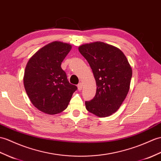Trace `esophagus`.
<instances>
[{"mask_svg": "<svg viewBox=\"0 0 161 161\" xmlns=\"http://www.w3.org/2000/svg\"><path fill=\"white\" fill-rule=\"evenodd\" d=\"M77 88H78V90H79V91H81L82 88H83V84H82V83H79V84H78Z\"/></svg>", "mask_w": 161, "mask_h": 161, "instance_id": "esophagus-1", "label": "esophagus"}]
</instances>
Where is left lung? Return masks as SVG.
I'll return each mask as SVG.
<instances>
[{
  "instance_id": "obj_1",
  "label": "left lung",
  "mask_w": 161,
  "mask_h": 161,
  "mask_svg": "<svg viewBox=\"0 0 161 161\" xmlns=\"http://www.w3.org/2000/svg\"><path fill=\"white\" fill-rule=\"evenodd\" d=\"M88 61L97 84L95 97L86 102V110L99 117L117 112L129 92L131 66L123 52L102 42L85 44L78 48Z\"/></svg>"
}]
</instances>
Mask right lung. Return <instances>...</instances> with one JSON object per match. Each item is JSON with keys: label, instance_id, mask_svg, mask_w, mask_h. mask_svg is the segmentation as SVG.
Wrapping results in <instances>:
<instances>
[{"label": "right lung", "instance_id": "obj_1", "mask_svg": "<svg viewBox=\"0 0 161 161\" xmlns=\"http://www.w3.org/2000/svg\"><path fill=\"white\" fill-rule=\"evenodd\" d=\"M72 46L55 41L41 48L29 59L23 82L26 92L37 109L48 114L62 113L77 89L67 80L62 62Z\"/></svg>", "mask_w": 161, "mask_h": 161}]
</instances>
